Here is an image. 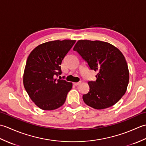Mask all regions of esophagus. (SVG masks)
<instances>
[{
  "instance_id": "34e87169",
  "label": "esophagus",
  "mask_w": 146,
  "mask_h": 146,
  "mask_svg": "<svg viewBox=\"0 0 146 146\" xmlns=\"http://www.w3.org/2000/svg\"><path fill=\"white\" fill-rule=\"evenodd\" d=\"M80 83H81V82H76V83H73V85H75V86H78L79 85Z\"/></svg>"
}]
</instances>
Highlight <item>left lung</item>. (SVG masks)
Here are the masks:
<instances>
[{
	"instance_id": "obj_1",
	"label": "left lung",
	"mask_w": 146,
	"mask_h": 146,
	"mask_svg": "<svg viewBox=\"0 0 146 146\" xmlns=\"http://www.w3.org/2000/svg\"><path fill=\"white\" fill-rule=\"evenodd\" d=\"M73 50L98 71L96 81H89L90 90L83 95L85 103L95 109L110 107L125 94L129 81L128 66L122 52L110 43L79 40Z\"/></svg>"
}]
</instances>
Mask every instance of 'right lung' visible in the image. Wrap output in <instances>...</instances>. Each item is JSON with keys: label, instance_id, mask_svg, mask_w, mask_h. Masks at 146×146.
Here are the masks:
<instances>
[{"label": "right lung", "instance_id": "1", "mask_svg": "<svg viewBox=\"0 0 146 146\" xmlns=\"http://www.w3.org/2000/svg\"><path fill=\"white\" fill-rule=\"evenodd\" d=\"M75 40L49 41L31 52L24 70V86L31 99L42 110L56 109L64 104L72 83L56 79L61 74L60 65Z\"/></svg>", "mask_w": 146, "mask_h": 146}]
</instances>
